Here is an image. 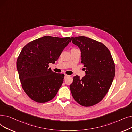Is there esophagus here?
I'll list each match as a JSON object with an SVG mask.
<instances>
[{"label": "esophagus", "mask_w": 132, "mask_h": 132, "mask_svg": "<svg viewBox=\"0 0 132 132\" xmlns=\"http://www.w3.org/2000/svg\"><path fill=\"white\" fill-rule=\"evenodd\" d=\"M68 77H69V76H68V75H67V74H65V79H66V78H67Z\"/></svg>", "instance_id": "esophagus-1"}]
</instances>
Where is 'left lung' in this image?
<instances>
[{"mask_svg": "<svg viewBox=\"0 0 132 132\" xmlns=\"http://www.w3.org/2000/svg\"><path fill=\"white\" fill-rule=\"evenodd\" d=\"M81 51L86 75L73 77L70 88L74 99L85 107L98 104L104 98L115 77L116 67L110 51L105 45L84 36L72 37Z\"/></svg>", "mask_w": 132, "mask_h": 132, "instance_id": "1", "label": "left lung"}]
</instances>
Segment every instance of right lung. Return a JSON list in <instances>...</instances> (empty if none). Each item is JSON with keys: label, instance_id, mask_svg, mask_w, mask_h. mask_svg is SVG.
<instances>
[{"label": "right lung", "instance_id": "add662e5", "mask_svg": "<svg viewBox=\"0 0 132 132\" xmlns=\"http://www.w3.org/2000/svg\"><path fill=\"white\" fill-rule=\"evenodd\" d=\"M71 38L44 36L30 42L22 49L16 67L21 86L33 100L44 103L53 99L64 81V74L49 68L54 64Z\"/></svg>", "mask_w": 132, "mask_h": 132}]
</instances>
